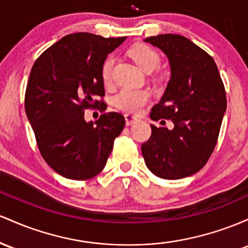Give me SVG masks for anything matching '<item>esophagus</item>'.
Wrapping results in <instances>:
<instances>
[{
	"mask_svg": "<svg viewBox=\"0 0 248 248\" xmlns=\"http://www.w3.org/2000/svg\"><path fill=\"white\" fill-rule=\"evenodd\" d=\"M124 117H125V122H126L127 126H129V125H132V124L137 123V122L139 121L137 117H135L133 115H131V113H125Z\"/></svg>",
	"mask_w": 248,
	"mask_h": 248,
	"instance_id": "obj_1",
	"label": "esophagus"
}]
</instances>
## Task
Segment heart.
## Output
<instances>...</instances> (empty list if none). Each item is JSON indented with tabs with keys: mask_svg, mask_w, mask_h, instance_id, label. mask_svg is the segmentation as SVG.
<instances>
[{
	"mask_svg": "<svg viewBox=\"0 0 248 248\" xmlns=\"http://www.w3.org/2000/svg\"><path fill=\"white\" fill-rule=\"evenodd\" d=\"M130 55L135 60V62L146 72L154 71L160 65L161 60L159 54L149 46L140 44V46H133L130 50ZM115 61V56L110 55L103 62L101 74L105 84H110L112 79ZM150 98H151V93L146 89L123 88L115 94L112 103L117 109L136 113L150 101Z\"/></svg>",
	"mask_w": 248,
	"mask_h": 248,
	"instance_id": "b5f03b06",
	"label": "heart"
}]
</instances>
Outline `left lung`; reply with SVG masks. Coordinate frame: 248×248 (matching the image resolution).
Listing matches in <instances>:
<instances>
[{
  "label": "left lung",
  "mask_w": 248,
  "mask_h": 248,
  "mask_svg": "<svg viewBox=\"0 0 248 248\" xmlns=\"http://www.w3.org/2000/svg\"><path fill=\"white\" fill-rule=\"evenodd\" d=\"M144 41L159 48L171 68L165 93L150 117L170 119L174 126L151 125V137L141 145V154L155 176H192L204 168L218 140L227 105L224 83L213 58L184 36L164 34Z\"/></svg>",
  "instance_id": "8db88e82"
}]
</instances>
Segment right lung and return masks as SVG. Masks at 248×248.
Returning a JSON list of instances; mask_svg holds the SVG:
<instances>
[{"mask_svg":"<svg viewBox=\"0 0 248 248\" xmlns=\"http://www.w3.org/2000/svg\"><path fill=\"white\" fill-rule=\"evenodd\" d=\"M126 37L76 32L64 36L36 60L26 90L27 117L48 165L61 176L87 180L104 169L125 119L118 112L85 122L84 110L107 104L102 65Z\"/></svg>","mask_w":248,"mask_h":248,"instance_id":"right-lung-1","label":"right lung"}]
</instances>
